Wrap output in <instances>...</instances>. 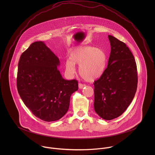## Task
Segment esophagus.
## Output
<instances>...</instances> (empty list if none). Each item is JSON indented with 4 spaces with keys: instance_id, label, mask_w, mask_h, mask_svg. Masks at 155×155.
Masks as SVG:
<instances>
[{
    "instance_id": "34e87169",
    "label": "esophagus",
    "mask_w": 155,
    "mask_h": 155,
    "mask_svg": "<svg viewBox=\"0 0 155 155\" xmlns=\"http://www.w3.org/2000/svg\"><path fill=\"white\" fill-rule=\"evenodd\" d=\"M85 87H86V85L85 84H81V83L79 84V89L84 88Z\"/></svg>"
}]
</instances>
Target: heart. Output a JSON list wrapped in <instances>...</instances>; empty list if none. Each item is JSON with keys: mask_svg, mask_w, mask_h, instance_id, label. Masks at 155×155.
<instances>
[{"mask_svg": "<svg viewBox=\"0 0 155 155\" xmlns=\"http://www.w3.org/2000/svg\"><path fill=\"white\" fill-rule=\"evenodd\" d=\"M107 63L105 52L92 46H79L72 49L65 63V68L70 74L75 72V64H79L80 76L87 81H93L103 73Z\"/></svg>", "mask_w": 155, "mask_h": 155, "instance_id": "obj_1", "label": "heart"}]
</instances>
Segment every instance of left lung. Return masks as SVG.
Wrapping results in <instances>:
<instances>
[{"instance_id": "8db88e82", "label": "left lung", "mask_w": 155, "mask_h": 155, "mask_svg": "<svg viewBox=\"0 0 155 155\" xmlns=\"http://www.w3.org/2000/svg\"><path fill=\"white\" fill-rule=\"evenodd\" d=\"M111 46L108 66L94 81V110L102 119L120 116L131 103L137 88V65L126 44L108 36Z\"/></svg>"}]
</instances>
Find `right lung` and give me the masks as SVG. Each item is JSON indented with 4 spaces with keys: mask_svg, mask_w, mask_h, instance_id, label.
I'll list each match as a JSON object with an SVG mask.
<instances>
[{
    "mask_svg": "<svg viewBox=\"0 0 155 155\" xmlns=\"http://www.w3.org/2000/svg\"><path fill=\"white\" fill-rule=\"evenodd\" d=\"M59 58L44 42L30 45L20 57L17 85L22 101L37 117L52 122L68 110L78 81L65 80L57 67Z\"/></svg>",
    "mask_w": 155,
    "mask_h": 155,
    "instance_id": "add662e5",
    "label": "right lung"
}]
</instances>
